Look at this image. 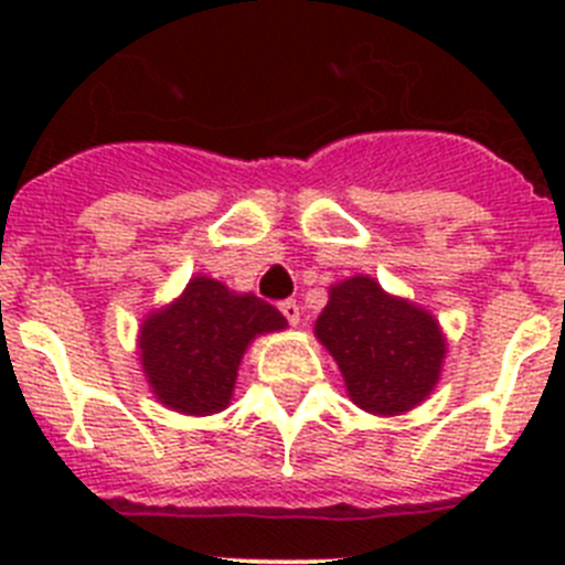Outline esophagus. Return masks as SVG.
<instances>
[{"label":"esophagus","mask_w":565,"mask_h":565,"mask_svg":"<svg viewBox=\"0 0 565 565\" xmlns=\"http://www.w3.org/2000/svg\"><path fill=\"white\" fill-rule=\"evenodd\" d=\"M279 311H282V317H286L291 326H297V322H299L297 299H282V302H279Z\"/></svg>","instance_id":"1"}]
</instances>
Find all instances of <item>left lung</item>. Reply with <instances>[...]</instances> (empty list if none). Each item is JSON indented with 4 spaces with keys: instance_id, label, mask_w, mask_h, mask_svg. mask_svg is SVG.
I'll return each mask as SVG.
<instances>
[{
    "instance_id": "left-lung-1",
    "label": "left lung",
    "mask_w": 565,
    "mask_h": 565,
    "mask_svg": "<svg viewBox=\"0 0 565 565\" xmlns=\"http://www.w3.org/2000/svg\"><path fill=\"white\" fill-rule=\"evenodd\" d=\"M317 337L337 359L353 404L376 416L411 411L436 387L444 359L438 322L371 277L331 288Z\"/></svg>"
}]
</instances>
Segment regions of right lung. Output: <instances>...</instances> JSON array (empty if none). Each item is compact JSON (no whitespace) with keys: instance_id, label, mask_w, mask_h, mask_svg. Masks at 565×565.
I'll list each match as a JSON object with an SVG mask.
<instances>
[{"instance_id":"add662e5","label":"right lung","mask_w":565,"mask_h":565,"mask_svg":"<svg viewBox=\"0 0 565 565\" xmlns=\"http://www.w3.org/2000/svg\"><path fill=\"white\" fill-rule=\"evenodd\" d=\"M286 328V317L254 294L194 277L183 297L141 328V364L152 393L189 416L223 411L239 359L257 333Z\"/></svg>"}]
</instances>
